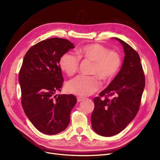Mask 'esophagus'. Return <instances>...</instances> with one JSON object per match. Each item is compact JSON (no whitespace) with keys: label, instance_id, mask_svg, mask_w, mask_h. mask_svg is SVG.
<instances>
[{"label":"esophagus","instance_id":"esophagus-1","mask_svg":"<svg viewBox=\"0 0 160 160\" xmlns=\"http://www.w3.org/2000/svg\"><path fill=\"white\" fill-rule=\"evenodd\" d=\"M84 97H77V100H78V102H81L82 100H84Z\"/></svg>","mask_w":160,"mask_h":160}]
</instances>
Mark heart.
<instances>
[{
	"instance_id": "heart-1",
	"label": "heart",
	"mask_w": 160,
	"mask_h": 160,
	"mask_svg": "<svg viewBox=\"0 0 160 160\" xmlns=\"http://www.w3.org/2000/svg\"><path fill=\"white\" fill-rule=\"evenodd\" d=\"M79 58L93 62L91 73L104 81H110L117 75L122 65L120 55L98 43H92L82 47L78 52ZM79 59L67 52L60 58L59 67L69 76L73 75L78 69ZM101 84L96 76L79 75L69 81L66 86L69 92L85 97L98 90Z\"/></svg>"
}]
</instances>
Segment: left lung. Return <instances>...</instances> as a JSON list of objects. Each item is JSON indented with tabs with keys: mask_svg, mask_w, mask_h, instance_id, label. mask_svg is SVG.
Here are the masks:
<instances>
[{
	"mask_svg": "<svg viewBox=\"0 0 160 160\" xmlns=\"http://www.w3.org/2000/svg\"><path fill=\"white\" fill-rule=\"evenodd\" d=\"M118 41L124 48V59L121 69L100 96H114L111 101L100 97L93 100L95 108L91 125L98 135L111 137L127 126L137 114L145 87V77L138 53L123 40Z\"/></svg>",
	"mask_w": 160,
	"mask_h": 160,
	"instance_id": "obj_1",
	"label": "left lung"
}]
</instances>
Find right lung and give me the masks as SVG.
Segmentation results:
<instances>
[{
    "label": "right lung",
    "mask_w": 160,
    "mask_h": 160,
    "mask_svg": "<svg viewBox=\"0 0 160 160\" xmlns=\"http://www.w3.org/2000/svg\"><path fill=\"white\" fill-rule=\"evenodd\" d=\"M73 43L63 38L43 40L30 48L25 55L18 81L24 111L41 132L53 135L67 128L70 114L77 102L73 95H59L63 78L59 60Z\"/></svg>",
    "instance_id": "right-lung-1"
}]
</instances>
